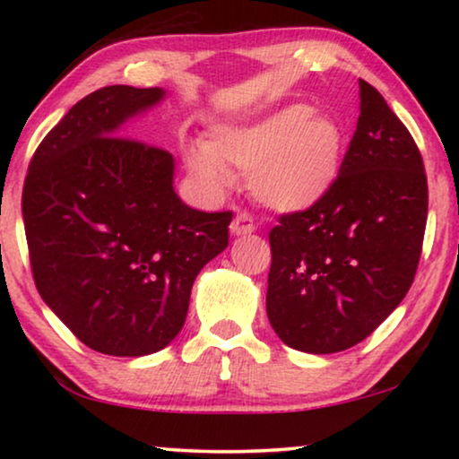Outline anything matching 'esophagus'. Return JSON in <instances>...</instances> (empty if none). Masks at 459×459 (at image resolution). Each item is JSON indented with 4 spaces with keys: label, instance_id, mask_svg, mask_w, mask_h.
Instances as JSON below:
<instances>
[{
    "label": "esophagus",
    "instance_id": "esophagus-1",
    "mask_svg": "<svg viewBox=\"0 0 459 459\" xmlns=\"http://www.w3.org/2000/svg\"><path fill=\"white\" fill-rule=\"evenodd\" d=\"M255 228H256V225H255L253 217H250L248 212H238V215L234 217V221H231V225H230L231 234H234V236L253 234Z\"/></svg>",
    "mask_w": 459,
    "mask_h": 459
}]
</instances>
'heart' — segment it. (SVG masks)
<instances>
[{
    "label": "heart",
    "instance_id": "heart-1",
    "mask_svg": "<svg viewBox=\"0 0 459 459\" xmlns=\"http://www.w3.org/2000/svg\"><path fill=\"white\" fill-rule=\"evenodd\" d=\"M344 134L334 118L309 104H290L244 125L211 131L206 143L184 150L186 165L211 192H223L234 173L248 175L253 196L273 211H305L336 184Z\"/></svg>",
    "mask_w": 459,
    "mask_h": 459
}]
</instances>
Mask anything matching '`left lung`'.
<instances>
[{
    "instance_id": "1",
    "label": "left lung",
    "mask_w": 459,
    "mask_h": 459,
    "mask_svg": "<svg viewBox=\"0 0 459 459\" xmlns=\"http://www.w3.org/2000/svg\"><path fill=\"white\" fill-rule=\"evenodd\" d=\"M359 118L332 190L269 231L267 317L288 347L338 353L391 316L422 255V154L380 91L359 79Z\"/></svg>"
}]
</instances>
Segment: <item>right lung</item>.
<instances>
[{"label":"right lung","mask_w":459,"mask_h":459,"mask_svg":"<svg viewBox=\"0 0 459 459\" xmlns=\"http://www.w3.org/2000/svg\"><path fill=\"white\" fill-rule=\"evenodd\" d=\"M160 98L159 87L108 85L79 100L37 146L22 187L37 290L104 355L167 347L198 272L230 240L234 212L181 203L167 150L115 135Z\"/></svg>","instance_id":"obj_1"}]
</instances>
